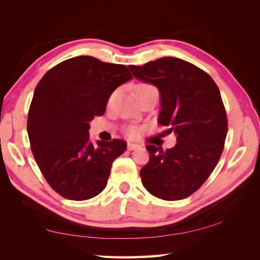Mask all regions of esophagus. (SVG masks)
Wrapping results in <instances>:
<instances>
[{
  "label": "esophagus",
  "mask_w": 260,
  "mask_h": 260,
  "mask_svg": "<svg viewBox=\"0 0 260 260\" xmlns=\"http://www.w3.org/2000/svg\"><path fill=\"white\" fill-rule=\"evenodd\" d=\"M140 146H141L140 144H135V143H128V144H127V148H128L129 151H132V150H135V148L140 147Z\"/></svg>",
  "instance_id": "1"
}]
</instances>
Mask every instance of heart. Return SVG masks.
<instances>
[{"instance_id": "obj_1", "label": "heart", "mask_w": 260, "mask_h": 260, "mask_svg": "<svg viewBox=\"0 0 260 260\" xmlns=\"http://www.w3.org/2000/svg\"><path fill=\"white\" fill-rule=\"evenodd\" d=\"M151 85H147V84H140V85H137V87H136V89H139V88H143V87H150ZM114 98V95L110 97V101H112V99ZM137 134V129L136 128H131V129H128V135L129 136H135Z\"/></svg>"}]
</instances>
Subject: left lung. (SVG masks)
<instances>
[{
    "mask_svg": "<svg viewBox=\"0 0 260 260\" xmlns=\"http://www.w3.org/2000/svg\"><path fill=\"white\" fill-rule=\"evenodd\" d=\"M133 76L155 86L161 95L158 124L174 132L176 144L163 151L147 145L150 161L140 171L154 197L182 200L196 192L221 156L228 132L221 95L213 79L197 66L163 57L144 66H128Z\"/></svg>",
    "mask_w": 260,
    "mask_h": 260,
    "instance_id": "left-lung-1",
    "label": "left lung"
}]
</instances>
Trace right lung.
Instances as JSON below:
<instances>
[{"instance_id":"add662e5","label":"right lung","mask_w":260,"mask_h":260,"mask_svg":"<svg viewBox=\"0 0 260 260\" xmlns=\"http://www.w3.org/2000/svg\"><path fill=\"white\" fill-rule=\"evenodd\" d=\"M133 76L124 64L79 56L54 66L36 87L27 115L31 151L52 189L69 200L99 194L121 140L89 141L90 120L104 115L113 91Z\"/></svg>"}]
</instances>
